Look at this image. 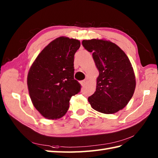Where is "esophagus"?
<instances>
[{"mask_svg":"<svg viewBox=\"0 0 158 158\" xmlns=\"http://www.w3.org/2000/svg\"><path fill=\"white\" fill-rule=\"evenodd\" d=\"M85 83H86L85 81H81V85L82 87H83V86H84V85H85Z\"/></svg>","mask_w":158,"mask_h":158,"instance_id":"esophagus-1","label":"esophagus"}]
</instances>
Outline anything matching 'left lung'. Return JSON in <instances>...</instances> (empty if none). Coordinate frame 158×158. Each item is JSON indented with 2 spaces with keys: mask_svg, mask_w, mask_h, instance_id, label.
<instances>
[{
  "mask_svg": "<svg viewBox=\"0 0 158 158\" xmlns=\"http://www.w3.org/2000/svg\"><path fill=\"white\" fill-rule=\"evenodd\" d=\"M82 45L92 53L99 71L96 92L88 98L90 105L102 113H117L127 105L136 88L128 57L115 43L105 39L83 40Z\"/></svg>",
  "mask_w": 158,
  "mask_h": 158,
  "instance_id": "1",
  "label": "left lung"
}]
</instances>
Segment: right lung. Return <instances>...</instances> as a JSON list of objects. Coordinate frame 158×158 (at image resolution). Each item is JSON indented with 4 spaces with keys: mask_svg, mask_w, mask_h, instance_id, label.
Here are the masks:
<instances>
[{
    "mask_svg": "<svg viewBox=\"0 0 158 158\" xmlns=\"http://www.w3.org/2000/svg\"><path fill=\"white\" fill-rule=\"evenodd\" d=\"M80 45L77 39L56 38L42 50L29 69V95L45 118H61L69 109L71 97L80 91L81 85L74 79V56Z\"/></svg>",
    "mask_w": 158,
    "mask_h": 158,
    "instance_id": "add662e5",
    "label": "right lung"
}]
</instances>
